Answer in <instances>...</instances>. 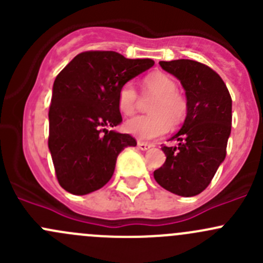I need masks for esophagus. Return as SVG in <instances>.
Returning a JSON list of instances; mask_svg holds the SVG:
<instances>
[{
	"label": "esophagus",
	"instance_id": "1",
	"mask_svg": "<svg viewBox=\"0 0 263 263\" xmlns=\"http://www.w3.org/2000/svg\"><path fill=\"white\" fill-rule=\"evenodd\" d=\"M137 146H139L140 150H142V151H146V150H148V148L151 147V145H150V144H147V142H142V141H139V142H137Z\"/></svg>",
	"mask_w": 263,
	"mask_h": 263
}]
</instances>
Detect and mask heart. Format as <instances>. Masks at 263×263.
I'll list each match as a JSON object with an SVG mask.
<instances>
[{
	"label": "heart",
	"mask_w": 263,
	"mask_h": 263,
	"mask_svg": "<svg viewBox=\"0 0 263 263\" xmlns=\"http://www.w3.org/2000/svg\"><path fill=\"white\" fill-rule=\"evenodd\" d=\"M142 94L155 95L150 103V115L137 116L124 123L127 134L146 141L166 134L169 127L177 126L187 116L188 103L183 94L177 90V82L164 72H154L142 80ZM136 89L127 82L119 89L117 104L122 115L131 116L137 107Z\"/></svg>",
	"instance_id": "b5f03b06"
}]
</instances>
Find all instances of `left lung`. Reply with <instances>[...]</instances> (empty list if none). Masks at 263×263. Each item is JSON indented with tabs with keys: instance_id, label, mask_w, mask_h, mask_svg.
<instances>
[{
	"instance_id": "obj_1",
	"label": "left lung",
	"mask_w": 263,
	"mask_h": 263,
	"mask_svg": "<svg viewBox=\"0 0 263 263\" xmlns=\"http://www.w3.org/2000/svg\"><path fill=\"white\" fill-rule=\"evenodd\" d=\"M181 81L188 103L181 129L172 137L177 146H163L166 159L154 178L174 195L192 197L202 192L227 155L232 131V98L216 72L192 60L160 61Z\"/></svg>"
}]
</instances>
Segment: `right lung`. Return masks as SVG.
<instances>
[{
	"instance_id": "obj_1",
	"label": "right lung",
	"mask_w": 263,
	"mask_h": 263,
	"mask_svg": "<svg viewBox=\"0 0 263 263\" xmlns=\"http://www.w3.org/2000/svg\"><path fill=\"white\" fill-rule=\"evenodd\" d=\"M154 66L153 60H129L112 50L76 55L55 78L49 107L48 147L63 190L87 195L107 184L117 156L136 146L128 134L109 131L122 122L119 89Z\"/></svg>"
}]
</instances>
